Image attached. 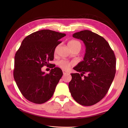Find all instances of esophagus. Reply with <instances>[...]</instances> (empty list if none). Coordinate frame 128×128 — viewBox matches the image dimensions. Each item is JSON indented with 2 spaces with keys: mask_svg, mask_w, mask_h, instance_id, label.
I'll list each match as a JSON object with an SVG mask.
<instances>
[{
  "mask_svg": "<svg viewBox=\"0 0 128 128\" xmlns=\"http://www.w3.org/2000/svg\"><path fill=\"white\" fill-rule=\"evenodd\" d=\"M63 75H65V74H68V72H67L66 71H65V70H63Z\"/></svg>",
  "mask_w": 128,
  "mask_h": 128,
  "instance_id": "obj_1",
  "label": "esophagus"
}]
</instances>
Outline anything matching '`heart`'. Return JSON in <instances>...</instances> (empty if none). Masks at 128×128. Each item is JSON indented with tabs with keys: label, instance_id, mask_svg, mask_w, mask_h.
<instances>
[{
	"label": "heart",
	"instance_id": "obj_1",
	"mask_svg": "<svg viewBox=\"0 0 128 128\" xmlns=\"http://www.w3.org/2000/svg\"><path fill=\"white\" fill-rule=\"evenodd\" d=\"M68 46L70 50L74 48H78L79 50H80L82 46L79 42L77 41V40H72L68 43ZM57 64L60 68L64 70H67L70 68L71 66L74 65V63L73 62H70L65 60H60L58 62Z\"/></svg>",
	"mask_w": 128,
	"mask_h": 128
}]
</instances>
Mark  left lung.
<instances>
[{
	"label": "left lung",
	"mask_w": 128,
	"mask_h": 128,
	"mask_svg": "<svg viewBox=\"0 0 128 128\" xmlns=\"http://www.w3.org/2000/svg\"><path fill=\"white\" fill-rule=\"evenodd\" d=\"M72 37L84 42L86 53L82 61L73 68L78 72L71 74L69 89L78 103L91 106L108 92L115 75L116 57L109 44L96 33L84 30Z\"/></svg>",
	"instance_id": "1"
}]
</instances>
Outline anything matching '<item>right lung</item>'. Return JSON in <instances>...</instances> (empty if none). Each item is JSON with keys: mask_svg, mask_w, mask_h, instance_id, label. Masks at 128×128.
I'll list each match as a JSON object with an SVG mask.
<instances>
[{"mask_svg": "<svg viewBox=\"0 0 128 128\" xmlns=\"http://www.w3.org/2000/svg\"><path fill=\"white\" fill-rule=\"evenodd\" d=\"M65 36L49 30L37 31L23 39L16 52L13 76L20 92L29 101L42 104L53 95L63 72L55 66L49 74L42 68L51 64L55 49L62 42L58 40Z\"/></svg>", "mask_w": 128, "mask_h": 128, "instance_id": "add662e5", "label": "right lung"}]
</instances>
